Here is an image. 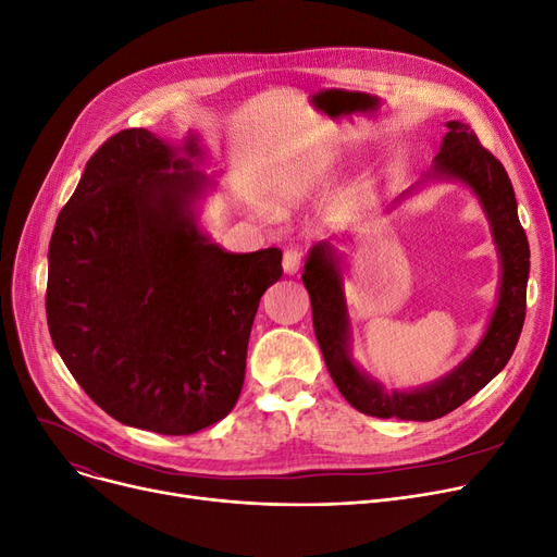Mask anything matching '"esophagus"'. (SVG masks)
Instances as JSON below:
<instances>
[{"label":"esophagus","mask_w":557,"mask_h":557,"mask_svg":"<svg viewBox=\"0 0 557 557\" xmlns=\"http://www.w3.org/2000/svg\"><path fill=\"white\" fill-rule=\"evenodd\" d=\"M301 268V251L299 249H285L283 253V272L297 274Z\"/></svg>","instance_id":"1"}]
</instances>
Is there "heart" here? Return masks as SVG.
Returning <instances> with one entry per match:
<instances>
[{
	"instance_id": "obj_1",
	"label": "heart",
	"mask_w": 557,
	"mask_h": 557,
	"mask_svg": "<svg viewBox=\"0 0 557 557\" xmlns=\"http://www.w3.org/2000/svg\"><path fill=\"white\" fill-rule=\"evenodd\" d=\"M335 168L333 156H312L308 161L287 165L278 174V195L283 199H301L312 193L317 185H322Z\"/></svg>"
}]
</instances>
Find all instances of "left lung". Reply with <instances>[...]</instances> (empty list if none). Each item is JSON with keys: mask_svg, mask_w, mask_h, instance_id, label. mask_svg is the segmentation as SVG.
I'll return each mask as SVG.
<instances>
[{"mask_svg": "<svg viewBox=\"0 0 557 557\" xmlns=\"http://www.w3.org/2000/svg\"><path fill=\"white\" fill-rule=\"evenodd\" d=\"M431 183H460L479 199L490 222L500 268L490 322L475 347L451 372L426 385L387 392L354 358V326L344 293V256L331 243L333 237L310 247L301 274L312 304L314 335L333 383L356 410L381 419L433 421L456 410L508 364L523 329L531 249L517 215V197L506 168L479 143L469 124L451 120L446 122V134L433 165L392 203V210ZM347 240L337 237V243Z\"/></svg>", "mask_w": 557, "mask_h": 557, "instance_id": "left-lung-1", "label": "left lung"}]
</instances>
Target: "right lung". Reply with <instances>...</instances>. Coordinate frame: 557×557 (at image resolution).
<instances>
[{
  "label": "right lung",
  "instance_id": "1",
  "mask_svg": "<svg viewBox=\"0 0 557 557\" xmlns=\"http://www.w3.org/2000/svg\"><path fill=\"white\" fill-rule=\"evenodd\" d=\"M190 131L126 128L88 161L49 243L47 324L90 399L124 426L190 435L240 396L253 317L281 249L231 253L199 213L218 181Z\"/></svg>",
  "mask_w": 557,
  "mask_h": 557
}]
</instances>
